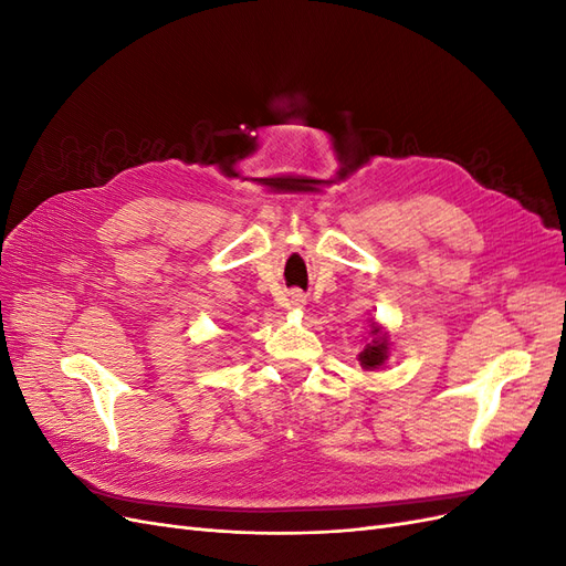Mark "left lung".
Returning a JSON list of instances; mask_svg holds the SVG:
<instances>
[{
  "instance_id": "8db88e82",
  "label": "left lung",
  "mask_w": 566,
  "mask_h": 566,
  "mask_svg": "<svg viewBox=\"0 0 566 566\" xmlns=\"http://www.w3.org/2000/svg\"><path fill=\"white\" fill-rule=\"evenodd\" d=\"M373 333L378 335L380 331L375 328ZM385 358H387V335L375 337L370 345L361 354H358V361H361L364 368H378V366L385 364Z\"/></svg>"
}]
</instances>
